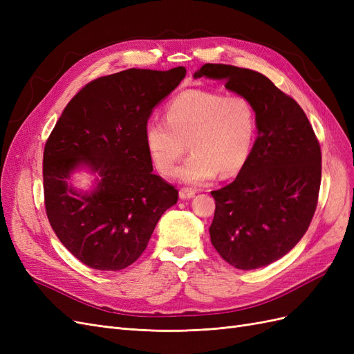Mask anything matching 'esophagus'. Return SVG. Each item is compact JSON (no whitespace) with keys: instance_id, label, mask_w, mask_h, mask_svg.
Here are the masks:
<instances>
[{"instance_id":"1","label":"esophagus","mask_w":354,"mask_h":354,"mask_svg":"<svg viewBox=\"0 0 354 354\" xmlns=\"http://www.w3.org/2000/svg\"><path fill=\"white\" fill-rule=\"evenodd\" d=\"M195 194H196V192L194 189H189V187H181L180 192H178V195H180L181 199H190V198L195 196Z\"/></svg>"}]
</instances>
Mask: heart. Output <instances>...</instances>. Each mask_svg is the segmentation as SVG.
Listing matches in <instances>:
<instances>
[{
  "instance_id": "heart-1",
  "label": "heart",
  "mask_w": 354,
  "mask_h": 354,
  "mask_svg": "<svg viewBox=\"0 0 354 354\" xmlns=\"http://www.w3.org/2000/svg\"><path fill=\"white\" fill-rule=\"evenodd\" d=\"M165 118H151L145 125L147 153L162 174L174 169L187 145L192 153L174 176L189 185L205 183L217 173L230 177L250 158L257 113L242 94L190 88L167 104Z\"/></svg>"
}]
</instances>
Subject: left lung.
Returning <instances> with one entry per match:
<instances>
[{"label": "left lung", "instance_id": "left-lung-1", "mask_svg": "<svg viewBox=\"0 0 354 354\" xmlns=\"http://www.w3.org/2000/svg\"><path fill=\"white\" fill-rule=\"evenodd\" d=\"M223 80L248 97L259 137L230 185L212 190L216 212L211 243L241 270L264 267L291 251L307 232L317 207L322 153L304 111L263 73L205 63L195 78Z\"/></svg>", "mask_w": 354, "mask_h": 354}]
</instances>
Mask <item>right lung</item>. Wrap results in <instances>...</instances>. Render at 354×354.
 Wrapping results in <instances>:
<instances>
[{
  "label": "right lung",
  "mask_w": 354,
  "mask_h": 354,
  "mask_svg": "<svg viewBox=\"0 0 354 354\" xmlns=\"http://www.w3.org/2000/svg\"><path fill=\"white\" fill-rule=\"evenodd\" d=\"M186 77V68L127 69L88 82L48 136L42 158L44 205L66 250L95 270L116 272L143 254L178 190L153 174L145 145L152 109ZM88 165L101 177L91 194L67 185Z\"/></svg>",
  "instance_id": "1"
}]
</instances>
